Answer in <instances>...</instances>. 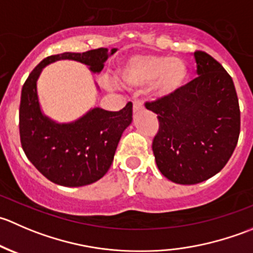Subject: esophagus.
Instances as JSON below:
<instances>
[{
  "mask_svg": "<svg viewBox=\"0 0 253 253\" xmlns=\"http://www.w3.org/2000/svg\"><path fill=\"white\" fill-rule=\"evenodd\" d=\"M143 109H144V106H143V101L141 100V99H137V100L133 101V111L134 112L142 111Z\"/></svg>",
  "mask_w": 253,
  "mask_h": 253,
  "instance_id": "34e87169",
  "label": "esophagus"
}]
</instances>
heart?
<instances>
[{"instance_id": "b5f03b06", "label": "heart", "mask_w": 253, "mask_h": 253, "mask_svg": "<svg viewBox=\"0 0 253 253\" xmlns=\"http://www.w3.org/2000/svg\"><path fill=\"white\" fill-rule=\"evenodd\" d=\"M122 77L131 85H141L157 79L158 90L167 95L174 93L185 84L188 70L180 58L138 55L129 60Z\"/></svg>"}]
</instances>
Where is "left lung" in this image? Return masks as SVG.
<instances>
[{
    "label": "left lung",
    "mask_w": 253,
    "mask_h": 253,
    "mask_svg": "<svg viewBox=\"0 0 253 253\" xmlns=\"http://www.w3.org/2000/svg\"><path fill=\"white\" fill-rule=\"evenodd\" d=\"M193 55L198 77L145 103L159 121L152 144L158 169L181 185H195L218 174L233 155L240 134L233 78L205 51Z\"/></svg>",
    "instance_id": "obj_1"
}]
</instances>
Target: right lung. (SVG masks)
Masks as SVG:
<instances>
[{
	"label": "right lung",
	"instance_id": "right-lung-1",
	"mask_svg": "<svg viewBox=\"0 0 253 253\" xmlns=\"http://www.w3.org/2000/svg\"><path fill=\"white\" fill-rule=\"evenodd\" d=\"M111 50V55L115 52ZM109 56L108 48L85 52H65L44 58L27 78L19 105L22 148L33 165L47 180L66 187L93 183L110 169L117 144L132 122V103L122 110H90L72 124H56L42 114L37 81L42 68L58 60H75L100 72Z\"/></svg>",
	"mask_w": 253,
	"mask_h": 253
}]
</instances>
